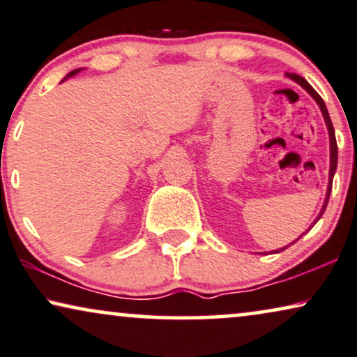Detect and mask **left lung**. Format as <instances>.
Here are the masks:
<instances>
[{
	"instance_id": "8db88e82",
	"label": "left lung",
	"mask_w": 357,
	"mask_h": 357,
	"mask_svg": "<svg viewBox=\"0 0 357 357\" xmlns=\"http://www.w3.org/2000/svg\"><path fill=\"white\" fill-rule=\"evenodd\" d=\"M287 76L289 78H292L294 82H297L298 84H301L302 88H305L308 93L312 94V98L315 99V101L318 102V106H320V109H321V114H323V117H325V122H326V127H328V132H330V149H331V165H330V186H328V192H326V199H325V204H323V208H321V212H320V215H318V218H320L321 215H323V212H325V208H326V204H328V199H330V192H331V184H333V174H335V171H336V165H338V145H336V139H335V129H333V123H331V119H330V114H328V109H326V106H325V102H323V99H321V96L320 94H318L315 89H313L310 84L307 83V79L305 78H302L301 75H296V73H287ZM317 218V220H318ZM315 220V222H317ZM298 238H301V236H298ZM297 238V240H298ZM296 240V241H297ZM296 241H294V243H296ZM284 250V248H282ZM275 253H279V251H275Z\"/></svg>"
}]
</instances>
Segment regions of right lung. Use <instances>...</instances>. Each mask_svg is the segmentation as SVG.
<instances>
[{"instance_id": "obj_1", "label": "right lung", "mask_w": 357, "mask_h": 357, "mask_svg": "<svg viewBox=\"0 0 357 357\" xmlns=\"http://www.w3.org/2000/svg\"><path fill=\"white\" fill-rule=\"evenodd\" d=\"M75 73H76V70H75V71H71V73H70L68 76H71V75H75Z\"/></svg>"}]
</instances>
